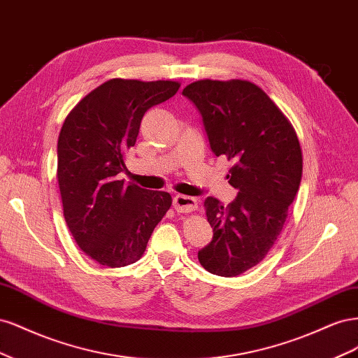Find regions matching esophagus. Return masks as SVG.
<instances>
[{
  "label": "esophagus",
  "instance_id": "obj_1",
  "mask_svg": "<svg viewBox=\"0 0 358 358\" xmlns=\"http://www.w3.org/2000/svg\"><path fill=\"white\" fill-rule=\"evenodd\" d=\"M173 208L179 213H189L197 209V200L189 196H183V194H178L173 197Z\"/></svg>",
  "mask_w": 358,
  "mask_h": 358
}]
</instances>
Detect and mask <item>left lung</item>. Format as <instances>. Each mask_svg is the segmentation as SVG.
<instances>
[{
  "mask_svg": "<svg viewBox=\"0 0 358 358\" xmlns=\"http://www.w3.org/2000/svg\"><path fill=\"white\" fill-rule=\"evenodd\" d=\"M182 94L200 110L213 154L231 162L227 179L239 191L229 204L206 199L213 237L199 262L213 275L239 276L263 262L284 229L301 180L299 137L284 112L249 80L203 79Z\"/></svg>",
  "mask_w": 358,
  "mask_h": 358,
  "instance_id": "left-lung-1",
  "label": "left lung"
}]
</instances>
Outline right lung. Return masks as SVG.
Wrapping results in <instances>:
<instances>
[{"mask_svg":"<svg viewBox=\"0 0 358 358\" xmlns=\"http://www.w3.org/2000/svg\"><path fill=\"white\" fill-rule=\"evenodd\" d=\"M179 88L176 80L110 79L83 96L62 124L57 179L64 218L76 243L101 266L136 263L170 209L169 192L116 176L125 170L143 115Z\"/></svg>","mask_w":358,"mask_h":358,"instance_id":"add662e5","label":"right lung"}]
</instances>
